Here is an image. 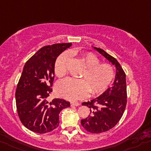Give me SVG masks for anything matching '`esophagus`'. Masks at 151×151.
I'll return each mask as SVG.
<instances>
[{"label":"esophagus","mask_w":151,"mask_h":151,"mask_svg":"<svg viewBox=\"0 0 151 151\" xmlns=\"http://www.w3.org/2000/svg\"><path fill=\"white\" fill-rule=\"evenodd\" d=\"M80 103L78 102H71V106H80Z\"/></svg>","instance_id":"obj_1"}]
</instances>
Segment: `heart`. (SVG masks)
Returning a JSON list of instances; mask_svg holds the SVG:
<instances>
[{
  "label": "heart",
  "instance_id": "heart-1",
  "mask_svg": "<svg viewBox=\"0 0 151 151\" xmlns=\"http://www.w3.org/2000/svg\"><path fill=\"white\" fill-rule=\"evenodd\" d=\"M71 55L68 51L62 53L56 59L54 73L56 77H63L67 73V66ZM81 61L85 69L80 74L82 79L66 78L56 86L60 96L77 101L85 98L90 91L91 95H99L107 89L115 77L114 67L109 63H101V60L92 53H83Z\"/></svg>",
  "mask_w": 151,
  "mask_h": 151
}]
</instances>
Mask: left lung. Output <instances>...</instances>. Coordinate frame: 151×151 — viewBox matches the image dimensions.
I'll list each match as a JSON object with an SVG mask.
<instances>
[{
    "label": "left lung",
    "instance_id": "obj_1",
    "mask_svg": "<svg viewBox=\"0 0 151 151\" xmlns=\"http://www.w3.org/2000/svg\"><path fill=\"white\" fill-rule=\"evenodd\" d=\"M116 68V75L112 87L102 95L82 105L90 108V115L81 120L84 129L91 133H101L109 130L118 124L127 105L126 74L117 60L103 49L94 47Z\"/></svg>",
    "mask_w": 151,
    "mask_h": 151
}]
</instances>
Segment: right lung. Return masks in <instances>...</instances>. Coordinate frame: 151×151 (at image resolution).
<instances>
[{
	"label": "right lung",
	"mask_w": 151,
	"mask_h": 151,
	"mask_svg": "<svg viewBox=\"0 0 151 151\" xmlns=\"http://www.w3.org/2000/svg\"><path fill=\"white\" fill-rule=\"evenodd\" d=\"M71 43H59L39 49L24 66L15 91L18 115L22 124L37 133H46L59 126V114L70 102L55 98L49 101L57 56Z\"/></svg>",
	"instance_id": "right-lung-1"
}]
</instances>
